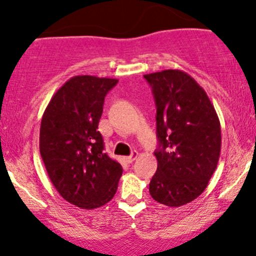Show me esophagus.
<instances>
[{
	"instance_id": "obj_1",
	"label": "esophagus",
	"mask_w": 256,
	"mask_h": 256,
	"mask_svg": "<svg viewBox=\"0 0 256 256\" xmlns=\"http://www.w3.org/2000/svg\"><path fill=\"white\" fill-rule=\"evenodd\" d=\"M138 156H139V152H131V155H128V156H125V158H124V159H125L126 163H132V162L135 160V159Z\"/></svg>"
}]
</instances>
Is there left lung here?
I'll list each match as a JSON object with an SVG mask.
<instances>
[{"mask_svg":"<svg viewBox=\"0 0 256 256\" xmlns=\"http://www.w3.org/2000/svg\"><path fill=\"white\" fill-rule=\"evenodd\" d=\"M156 104V173L150 196L169 207L190 204L206 190L221 152V125L206 90L190 74H145Z\"/></svg>","mask_w":256,"mask_h":256,"instance_id":"obj_1","label":"left lung"}]
</instances>
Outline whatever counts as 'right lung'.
<instances>
[{"label":"right lung","mask_w":256,"mask_h":256,"mask_svg":"<svg viewBox=\"0 0 256 256\" xmlns=\"http://www.w3.org/2000/svg\"><path fill=\"white\" fill-rule=\"evenodd\" d=\"M118 80L76 76L56 92L40 125L39 149L59 194L83 210L114 198L122 174L120 163L104 152L98 131L104 97Z\"/></svg>","instance_id":"add662e5"}]
</instances>
